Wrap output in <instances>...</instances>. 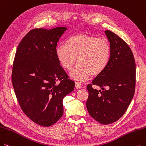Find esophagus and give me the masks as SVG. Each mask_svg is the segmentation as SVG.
I'll return each mask as SVG.
<instances>
[{"instance_id":"esophagus-1","label":"esophagus","mask_w":146,"mask_h":146,"mask_svg":"<svg viewBox=\"0 0 146 146\" xmlns=\"http://www.w3.org/2000/svg\"><path fill=\"white\" fill-rule=\"evenodd\" d=\"M75 87H76V89H80V88H81V87H82L80 83H75Z\"/></svg>"}]
</instances>
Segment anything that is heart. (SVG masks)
Masks as SVG:
<instances>
[{"instance_id":"1","label":"heart","mask_w":146,"mask_h":146,"mask_svg":"<svg viewBox=\"0 0 146 146\" xmlns=\"http://www.w3.org/2000/svg\"><path fill=\"white\" fill-rule=\"evenodd\" d=\"M55 52L65 69H71L77 60L78 63L69 76L77 81H83L106 69L110 59L111 47L107 39L83 33L69 38L66 44H58Z\"/></svg>"}]
</instances>
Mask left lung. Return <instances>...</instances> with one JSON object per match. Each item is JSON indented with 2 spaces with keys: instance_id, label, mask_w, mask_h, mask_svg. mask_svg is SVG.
<instances>
[{
  "instance_id": "1",
  "label": "left lung",
  "mask_w": 146,
  "mask_h": 146,
  "mask_svg": "<svg viewBox=\"0 0 146 146\" xmlns=\"http://www.w3.org/2000/svg\"><path fill=\"white\" fill-rule=\"evenodd\" d=\"M111 47V56L106 69L92 83L109 89L101 91L87 85V111L103 125L113 123L123 115L135 92V62L132 52L124 40L108 30L105 31Z\"/></svg>"
}]
</instances>
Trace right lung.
Listing matches in <instances>:
<instances>
[{"mask_svg":"<svg viewBox=\"0 0 146 146\" xmlns=\"http://www.w3.org/2000/svg\"><path fill=\"white\" fill-rule=\"evenodd\" d=\"M66 30L33 29L17 49L12 72L15 95L23 112L40 126H50L61 118L63 99L74 89L75 83L68 79L55 52Z\"/></svg>","mask_w":146,"mask_h":146,"instance_id":"add662e5","label":"right lung"}]
</instances>
